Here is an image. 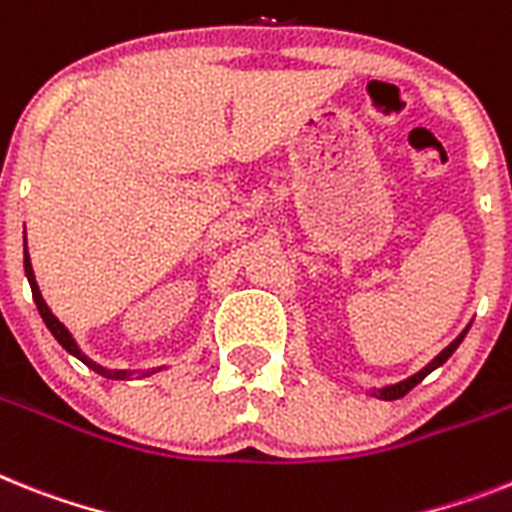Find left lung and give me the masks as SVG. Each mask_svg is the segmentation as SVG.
Masks as SVG:
<instances>
[{
	"label": "left lung",
	"instance_id": "obj_1",
	"mask_svg": "<svg viewBox=\"0 0 512 512\" xmlns=\"http://www.w3.org/2000/svg\"><path fill=\"white\" fill-rule=\"evenodd\" d=\"M463 336H466V330H463L461 336L455 338V341H453V343H450L448 349L442 351V354H440V356H435V359H432V362H429V364H427V367H424V369H422V372H416V375H414V377H409V380H403V382H398V385H390V388H382V390H380V398H382V401H395V398H403V395L409 393V390H411V388H414V385H419V382H422V380H424V377H427V375H429V372H432V369H437V367H440V364H445V362H448V356H450V354H453V351H455V349H458V346H461Z\"/></svg>",
	"mask_w": 512,
	"mask_h": 512
}]
</instances>
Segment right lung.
Here are the masks:
<instances>
[{"label":"right lung","instance_id":"1","mask_svg":"<svg viewBox=\"0 0 512 512\" xmlns=\"http://www.w3.org/2000/svg\"><path fill=\"white\" fill-rule=\"evenodd\" d=\"M23 263H25V276H28V281H30V291H33V302H36L38 312H41V317H44L46 328L51 330V336L57 338V341L62 343L64 349L70 351L72 356H77V359H80V362H83V364H88V367L93 369V372H98V375H103V377H111V380H124V377H127V372H109V369L98 367L96 362H90L88 356H85L83 351L77 349V343H75V338L70 336V330L64 328L62 322H59L57 317L51 315V309L46 307L44 296H41V291H38L36 276H33V268H30V257H28V249H25V257H23Z\"/></svg>","mask_w":512,"mask_h":512}]
</instances>
